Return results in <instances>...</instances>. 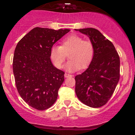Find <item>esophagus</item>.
<instances>
[{"label": "esophagus", "mask_w": 135, "mask_h": 135, "mask_svg": "<svg viewBox=\"0 0 135 135\" xmlns=\"http://www.w3.org/2000/svg\"><path fill=\"white\" fill-rule=\"evenodd\" d=\"M72 75H70V74H66V73L65 74V77H66V78H68V77H72Z\"/></svg>", "instance_id": "esophagus-1"}]
</instances>
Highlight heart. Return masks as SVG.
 Returning a JSON list of instances; mask_svg holds the SVG:
<instances>
[{
  "mask_svg": "<svg viewBox=\"0 0 135 135\" xmlns=\"http://www.w3.org/2000/svg\"><path fill=\"white\" fill-rule=\"evenodd\" d=\"M69 54L70 60L66 69L70 72L87 68L92 61L94 55V46L92 42L84 40L77 35H71L61 41V46H52L50 56L57 68H61Z\"/></svg>",
  "mask_w": 135,
  "mask_h": 135,
  "instance_id": "heart-1",
  "label": "heart"
}]
</instances>
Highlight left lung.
<instances>
[{
	"label": "left lung",
	"mask_w": 135,
	"mask_h": 135,
	"mask_svg": "<svg viewBox=\"0 0 135 135\" xmlns=\"http://www.w3.org/2000/svg\"><path fill=\"white\" fill-rule=\"evenodd\" d=\"M75 30L88 35L94 46L92 61L86 70L75 76V93L84 104L98 108L107 103L120 77V59L114 46L93 28Z\"/></svg>",
	"instance_id": "obj_1"
}]
</instances>
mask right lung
<instances>
[{
  "label": "right lung",
  "mask_w": 135,
  "mask_h": 135,
  "mask_svg": "<svg viewBox=\"0 0 135 135\" xmlns=\"http://www.w3.org/2000/svg\"><path fill=\"white\" fill-rule=\"evenodd\" d=\"M69 31L35 27L17 44L13 61L17 90L35 109H47L56 101L65 72L53 66L50 51L56 42Z\"/></svg>",
  "instance_id": "right-lung-1"
}]
</instances>
